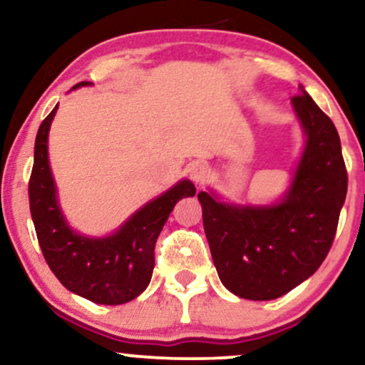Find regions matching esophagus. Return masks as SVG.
I'll list each match as a JSON object with an SVG mask.
<instances>
[{
    "instance_id": "obj_1",
    "label": "esophagus",
    "mask_w": 365,
    "mask_h": 365,
    "mask_svg": "<svg viewBox=\"0 0 365 365\" xmlns=\"http://www.w3.org/2000/svg\"><path fill=\"white\" fill-rule=\"evenodd\" d=\"M188 175H190V178L194 180L195 183H204L206 182V178L209 177V168L207 165H204V163L200 161H194L188 165Z\"/></svg>"
}]
</instances>
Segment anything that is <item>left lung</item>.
Returning a JSON list of instances; mask_svg holds the SVG:
<instances>
[{
	"label": "left lung",
	"instance_id": "1",
	"mask_svg": "<svg viewBox=\"0 0 365 365\" xmlns=\"http://www.w3.org/2000/svg\"><path fill=\"white\" fill-rule=\"evenodd\" d=\"M292 104L307 140L282 202L233 206L197 195L217 276L242 299H278L316 273L345 202L349 175L336 127L304 87Z\"/></svg>",
	"mask_w": 365,
	"mask_h": 365
}]
</instances>
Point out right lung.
<instances>
[{
    "label": "right lung",
    "instance_id": "right-lung-1",
    "mask_svg": "<svg viewBox=\"0 0 365 365\" xmlns=\"http://www.w3.org/2000/svg\"><path fill=\"white\" fill-rule=\"evenodd\" d=\"M89 83L78 82L73 89ZM56 110L58 104L37 130L34 166L29 180L31 216L41 250L66 290L96 304L130 302L148 288L154 269V247L170 212L182 197L194 195L195 187L182 180L140 207L110 237L89 238L75 233L58 206L48 161V133Z\"/></svg>",
    "mask_w": 365,
    "mask_h": 365
}]
</instances>
